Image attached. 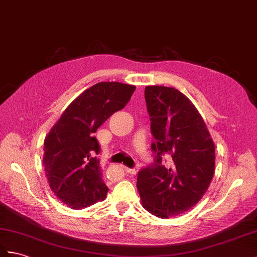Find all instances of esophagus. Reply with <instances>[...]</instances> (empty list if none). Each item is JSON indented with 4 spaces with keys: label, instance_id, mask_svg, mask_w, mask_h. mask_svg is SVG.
<instances>
[{
    "label": "esophagus",
    "instance_id": "esophagus-1",
    "mask_svg": "<svg viewBox=\"0 0 257 257\" xmlns=\"http://www.w3.org/2000/svg\"><path fill=\"white\" fill-rule=\"evenodd\" d=\"M124 170H125V172L128 173V174H135V173H136L135 169H130V168H127V167H124Z\"/></svg>",
    "mask_w": 257,
    "mask_h": 257
}]
</instances>
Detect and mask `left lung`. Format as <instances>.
Wrapping results in <instances>:
<instances>
[{
  "instance_id": "8db88e82",
  "label": "left lung",
  "mask_w": 257,
  "mask_h": 257,
  "mask_svg": "<svg viewBox=\"0 0 257 257\" xmlns=\"http://www.w3.org/2000/svg\"><path fill=\"white\" fill-rule=\"evenodd\" d=\"M156 155L154 166L140 171L142 206L159 218H170L195 206L215 172V143L195 105L173 87L146 86ZM170 158L167 165L162 156Z\"/></svg>"
}]
</instances>
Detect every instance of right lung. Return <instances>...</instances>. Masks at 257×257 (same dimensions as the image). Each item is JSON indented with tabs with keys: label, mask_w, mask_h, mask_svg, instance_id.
<instances>
[{
	"label": "right lung",
	"mask_w": 257,
	"mask_h": 257,
	"mask_svg": "<svg viewBox=\"0 0 257 257\" xmlns=\"http://www.w3.org/2000/svg\"><path fill=\"white\" fill-rule=\"evenodd\" d=\"M136 87L101 81L89 87L68 104L45 139L42 164L51 191L73 209L101 202L109 189L102 180L93 134L114 112L125 107Z\"/></svg>",
	"instance_id": "1"
}]
</instances>
